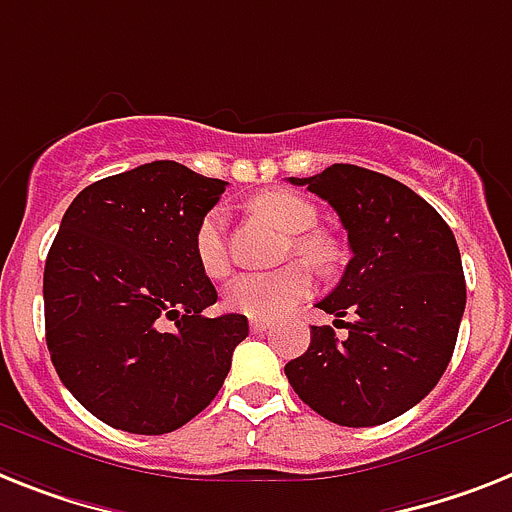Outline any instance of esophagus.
I'll list each match as a JSON object with an SVG mask.
<instances>
[{
	"label": "esophagus",
	"instance_id": "1",
	"mask_svg": "<svg viewBox=\"0 0 512 512\" xmlns=\"http://www.w3.org/2000/svg\"><path fill=\"white\" fill-rule=\"evenodd\" d=\"M266 329H272V324L264 322V319H251V332H253V335H264Z\"/></svg>",
	"mask_w": 512,
	"mask_h": 512
}]
</instances>
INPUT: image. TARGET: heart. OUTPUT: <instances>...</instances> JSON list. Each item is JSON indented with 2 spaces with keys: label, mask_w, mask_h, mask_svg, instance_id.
<instances>
[{
  "label": "heart",
  "mask_w": 512,
  "mask_h": 512,
  "mask_svg": "<svg viewBox=\"0 0 512 512\" xmlns=\"http://www.w3.org/2000/svg\"><path fill=\"white\" fill-rule=\"evenodd\" d=\"M253 209L269 222H274L282 232L295 235L290 240V248L308 264L319 266V269L332 264L335 259L332 246L319 235L306 232L316 225V209L308 198L298 196L293 190H264L261 196L253 198ZM193 251H196V261L204 274L225 277L230 269V259H227L225 214L222 211L211 209L209 214L201 217L196 235H193ZM311 287H314L311 269L306 264H290L269 274H240L225 290V303L235 314L266 322V319H277L293 306H298L311 293Z\"/></svg>",
  "instance_id": "heart-1"
}]
</instances>
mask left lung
<instances>
[{
    "instance_id": "left-lung-1",
    "label": "left lung",
    "mask_w": 512,
    "mask_h": 512,
    "mask_svg": "<svg viewBox=\"0 0 512 512\" xmlns=\"http://www.w3.org/2000/svg\"><path fill=\"white\" fill-rule=\"evenodd\" d=\"M337 211L353 259L316 306L345 313L348 335L311 327V345L285 366L287 382L319 416L377 426L429 395L453 358L466 277L453 230L408 185L356 164L290 177ZM344 324V323H342Z\"/></svg>"
}]
</instances>
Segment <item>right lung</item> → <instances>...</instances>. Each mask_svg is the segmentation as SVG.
<instances>
[{
  "label": "right lung",
  "mask_w": 512,
  "mask_h": 512,
  "mask_svg": "<svg viewBox=\"0 0 512 512\" xmlns=\"http://www.w3.org/2000/svg\"><path fill=\"white\" fill-rule=\"evenodd\" d=\"M225 185L162 159L104 177L67 206L44 266L46 345L73 398L114 429L188 424L248 337L246 316L201 314L217 290L193 235Z\"/></svg>",
  "instance_id": "add662e5"
}]
</instances>
